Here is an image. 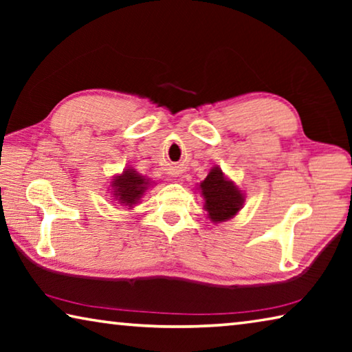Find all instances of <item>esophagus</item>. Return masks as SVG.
I'll list each match as a JSON object with an SVG mask.
<instances>
[{"label": "esophagus", "instance_id": "esophagus-1", "mask_svg": "<svg viewBox=\"0 0 352 352\" xmlns=\"http://www.w3.org/2000/svg\"><path fill=\"white\" fill-rule=\"evenodd\" d=\"M169 174H170L172 177H178V175H180V169H178V168H172V169L169 170Z\"/></svg>", "mask_w": 352, "mask_h": 352}]
</instances>
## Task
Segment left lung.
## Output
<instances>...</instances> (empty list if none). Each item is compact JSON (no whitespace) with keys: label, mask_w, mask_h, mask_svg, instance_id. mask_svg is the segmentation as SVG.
<instances>
[{"label":"left lung","mask_w":352,"mask_h":352,"mask_svg":"<svg viewBox=\"0 0 352 352\" xmlns=\"http://www.w3.org/2000/svg\"><path fill=\"white\" fill-rule=\"evenodd\" d=\"M199 189L205 199V211L214 223L234 217L245 200L242 190L223 175L219 166L210 170L208 177L199 184Z\"/></svg>","instance_id":"8db88e82"}]
</instances>
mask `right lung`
I'll return each mask as SVG.
<instances>
[{"label": "right lung", "instance_id": "right-lung-1", "mask_svg": "<svg viewBox=\"0 0 352 352\" xmlns=\"http://www.w3.org/2000/svg\"><path fill=\"white\" fill-rule=\"evenodd\" d=\"M151 186V180L138 174L133 168L124 169L122 174L113 177L111 182V194L116 201L133 208L144 195L146 190Z\"/></svg>", "mask_w": 352, "mask_h": 352}]
</instances>
